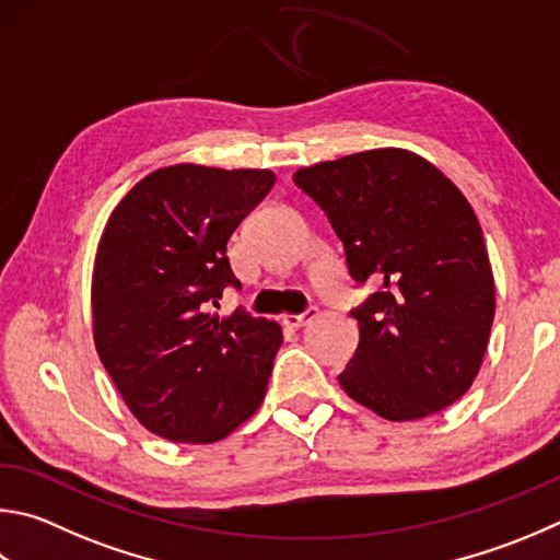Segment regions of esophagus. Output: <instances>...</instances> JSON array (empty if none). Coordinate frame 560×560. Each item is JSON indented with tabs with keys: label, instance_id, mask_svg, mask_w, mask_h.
Returning a JSON list of instances; mask_svg holds the SVG:
<instances>
[{
	"label": "esophagus",
	"instance_id": "34e87169",
	"mask_svg": "<svg viewBox=\"0 0 560 560\" xmlns=\"http://www.w3.org/2000/svg\"><path fill=\"white\" fill-rule=\"evenodd\" d=\"M313 318H318V308H308V311H303L299 315H293V313L283 315V325H289V328H301V325L311 323Z\"/></svg>",
	"mask_w": 560,
	"mask_h": 560
}]
</instances>
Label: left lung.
Wrapping results in <instances>:
<instances>
[{
  "mask_svg": "<svg viewBox=\"0 0 560 560\" xmlns=\"http://www.w3.org/2000/svg\"><path fill=\"white\" fill-rule=\"evenodd\" d=\"M325 210L354 281L382 291L352 311L345 394L386 421H416L470 389L494 320V277L470 202L409 149H370L299 168Z\"/></svg>",
  "mask_w": 560,
  "mask_h": 560,
  "instance_id": "1",
  "label": "left lung"
}]
</instances>
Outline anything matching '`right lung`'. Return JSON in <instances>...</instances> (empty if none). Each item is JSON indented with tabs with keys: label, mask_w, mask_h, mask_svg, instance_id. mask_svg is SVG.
<instances>
[{
	"label": "right lung",
	"mask_w": 560,
	"mask_h": 560,
	"mask_svg": "<svg viewBox=\"0 0 560 560\" xmlns=\"http://www.w3.org/2000/svg\"><path fill=\"white\" fill-rule=\"evenodd\" d=\"M273 178L269 168L164 166L109 212L90 291L93 338L127 409L159 439L222 441L264 401L281 325L210 313V303L240 289L228 242Z\"/></svg>",
	"instance_id": "right-lung-1"
}]
</instances>
